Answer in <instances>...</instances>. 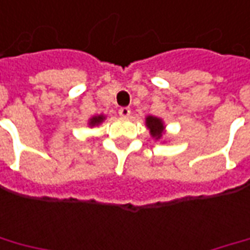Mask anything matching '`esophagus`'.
Returning <instances> with one entry per match:
<instances>
[{
  "mask_svg": "<svg viewBox=\"0 0 250 250\" xmlns=\"http://www.w3.org/2000/svg\"><path fill=\"white\" fill-rule=\"evenodd\" d=\"M119 115L123 116V118H128V116L131 115V109H130L128 106H122V108L119 109Z\"/></svg>",
  "mask_w": 250,
  "mask_h": 250,
  "instance_id": "esophagus-1",
  "label": "esophagus"
}]
</instances>
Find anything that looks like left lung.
Listing matches in <instances>:
<instances>
[{
    "mask_svg": "<svg viewBox=\"0 0 250 250\" xmlns=\"http://www.w3.org/2000/svg\"><path fill=\"white\" fill-rule=\"evenodd\" d=\"M146 125L147 128L150 130V134L153 135V138L159 139L161 135H163V128H164V125L161 123L160 119L149 116V118H146Z\"/></svg>",
    "mask_w": 250,
    "mask_h": 250,
    "instance_id": "8db88e82",
    "label": "left lung"
}]
</instances>
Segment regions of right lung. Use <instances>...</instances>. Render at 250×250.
<instances>
[{"instance_id": "right-lung-1", "label": "right lung", "mask_w": 250, "mask_h": 250, "mask_svg": "<svg viewBox=\"0 0 250 250\" xmlns=\"http://www.w3.org/2000/svg\"><path fill=\"white\" fill-rule=\"evenodd\" d=\"M104 120V116H96V118H93L90 120V125H100L101 122Z\"/></svg>"}]
</instances>
